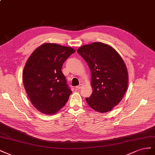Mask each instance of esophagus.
Wrapping results in <instances>:
<instances>
[{"mask_svg":"<svg viewBox=\"0 0 155 155\" xmlns=\"http://www.w3.org/2000/svg\"><path fill=\"white\" fill-rule=\"evenodd\" d=\"M82 84H80V85H78V86H77V87H76V88L77 89H78V90H79V89H81V88L82 87Z\"/></svg>","mask_w":155,"mask_h":155,"instance_id":"obj_1","label":"esophagus"}]
</instances>
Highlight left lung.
Listing matches in <instances>:
<instances>
[{"label":"left lung","mask_w":155,"mask_h":155,"mask_svg":"<svg viewBox=\"0 0 155 155\" xmlns=\"http://www.w3.org/2000/svg\"><path fill=\"white\" fill-rule=\"evenodd\" d=\"M77 52L91 71L93 92L86 98L87 104L98 112H110L127 90L129 77L124 61L114 48L101 42L83 45Z\"/></svg>","instance_id":"left-lung-1"}]
</instances>
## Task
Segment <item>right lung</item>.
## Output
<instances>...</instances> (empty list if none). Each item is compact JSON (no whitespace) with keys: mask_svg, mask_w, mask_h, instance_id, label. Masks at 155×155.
<instances>
[{"mask_svg":"<svg viewBox=\"0 0 155 155\" xmlns=\"http://www.w3.org/2000/svg\"><path fill=\"white\" fill-rule=\"evenodd\" d=\"M74 52L71 47L47 43L38 47L28 58L23 81L31 103L38 111L54 114L67 103L72 91L61 68Z\"/></svg>","mask_w":155,"mask_h":155,"instance_id":"obj_1","label":"right lung"}]
</instances>
